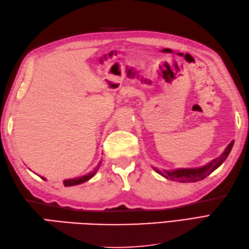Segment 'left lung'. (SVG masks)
<instances>
[{"label": "left lung", "mask_w": 249, "mask_h": 249, "mask_svg": "<svg viewBox=\"0 0 249 249\" xmlns=\"http://www.w3.org/2000/svg\"><path fill=\"white\" fill-rule=\"evenodd\" d=\"M234 141H231L230 143L228 144V146L226 147L225 151L223 152L219 157L215 158V160H211L209 163L206 165L199 167V168H178V169H174V170H160L156 167H152L154 170L162 176L163 178L172 179V181H178L181 183H185V182H197L200 181V179H203L204 178H206L209 174L212 173L214 170H216L221 163H223L226 158L228 157L229 153L233 146Z\"/></svg>", "instance_id": "1"}]
</instances>
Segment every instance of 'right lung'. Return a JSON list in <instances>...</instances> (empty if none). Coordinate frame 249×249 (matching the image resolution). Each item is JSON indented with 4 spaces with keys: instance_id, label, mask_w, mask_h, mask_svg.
<instances>
[{
    "instance_id": "obj_1",
    "label": "right lung",
    "mask_w": 249,
    "mask_h": 249,
    "mask_svg": "<svg viewBox=\"0 0 249 249\" xmlns=\"http://www.w3.org/2000/svg\"><path fill=\"white\" fill-rule=\"evenodd\" d=\"M100 163L102 162H99L98 165H97V167L94 169L93 171H91V172H89L88 174H84V176H82V177H78V178H68V179H65L64 182V186H75V185H79V184H82V183H84V182H87V181H89V178H92L95 174H96V172H97V170L99 169V167H100ZM41 178L43 179H45L46 181V178H43L41 177Z\"/></svg>"
}]
</instances>
